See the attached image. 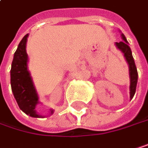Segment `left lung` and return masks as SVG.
Returning a JSON list of instances; mask_svg holds the SVG:
<instances>
[{
  "label": "left lung",
  "mask_w": 148,
  "mask_h": 148,
  "mask_svg": "<svg viewBox=\"0 0 148 148\" xmlns=\"http://www.w3.org/2000/svg\"><path fill=\"white\" fill-rule=\"evenodd\" d=\"M122 38L124 41H120L119 43L116 42V46H117L123 53L124 56L129 65V75H130V98L132 99L134 94L136 92L137 82H138V72H137V67L132 57V53L131 48L128 45V42L124 34H121Z\"/></svg>",
  "instance_id": "left-lung-1"
}]
</instances>
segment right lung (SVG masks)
Returning a JSON list of instances; mask_svg holds the SVG:
<instances>
[{
  "mask_svg": "<svg viewBox=\"0 0 148 148\" xmlns=\"http://www.w3.org/2000/svg\"><path fill=\"white\" fill-rule=\"evenodd\" d=\"M28 36L29 34H26L23 38L14 54L10 70V83L19 108L32 118H45V116L39 115L35 110L39 102L32 78L28 70V54L26 52ZM52 113L53 110H50V114Z\"/></svg>",
  "mask_w": 148,
  "mask_h": 148,
  "instance_id": "add662e5",
  "label": "right lung"
}]
</instances>
